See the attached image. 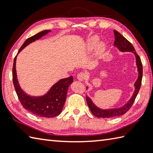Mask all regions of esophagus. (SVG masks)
I'll list each match as a JSON object with an SVG mask.
<instances>
[{
    "label": "esophagus",
    "instance_id": "1",
    "mask_svg": "<svg viewBox=\"0 0 153 153\" xmlns=\"http://www.w3.org/2000/svg\"><path fill=\"white\" fill-rule=\"evenodd\" d=\"M77 79L79 80V81H84L85 78H86V75H85L84 73H83V72H80V73L77 74Z\"/></svg>",
    "mask_w": 153,
    "mask_h": 153
}]
</instances>
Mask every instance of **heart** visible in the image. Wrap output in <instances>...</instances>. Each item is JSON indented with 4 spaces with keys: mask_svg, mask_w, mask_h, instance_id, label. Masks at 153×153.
<instances>
[{
    "mask_svg": "<svg viewBox=\"0 0 153 153\" xmlns=\"http://www.w3.org/2000/svg\"><path fill=\"white\" fill-rule=\"evenodd\" d=\"M98 43V38L97 37H93L91 39L89 40V46L90 48H94L96 46H97ZM102 46H100L99 47V51H102Z\"/></svg>",
    "mask_w": 153,
    "mask_h": 153,
    "instance_id": "b5f03b06",
    "label": "heart"
}]
</instances>
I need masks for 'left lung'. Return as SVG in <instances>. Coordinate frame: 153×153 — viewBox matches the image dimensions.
<instances>
[{"mask_svg": "<svg viewBox=\"0 0 153 153\" xmlns=\"http://www.w3.org/2000/svg\"><path fill=\"white\" fill-rule=\"evenodd\" d=\"M114 34H115V42H114V46H117L121 51L126 52L129 51L132 52L136 56V65L138 67V77L137 79L136 82L134 84L135 86V91L134 92V94L131 99L129 100L128 102L127 103L122 107L118 108H113V109H107L103 110L96 107L94 103L92 102V100L88 97H86V101L87 104L91 111L92 113L94 116L97 117H102V118H111L114 117H117V116L122 115L123 114L128 112L129 108L131 107L133 103L137 97V94L140 90L142 84V64L141 62V59L140 58L139 55L136 53L135 48L133 45L126 39L125 37L121 34L120 32H118L117 30H114Z\"/></svg>", "mask_w": 153, "mask_h": 153, "instance_id": "left-lung-1", "label": "left lung"}]
</instances>
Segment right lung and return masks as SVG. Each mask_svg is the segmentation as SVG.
<instances>
[{"instance_id": "obj_1", "label": "right lung", "mask_w": 153, "mask_h": 153, "mask_svg": "<svg viewBox=\"0 0 153 153\" xmlns=\"http://www.w3.org/2000/svg\"><path fill=\"white\" fill-rule=\"evenodd\" d=\"M49 32H50V30H44L27 38L25 41L24 45L21 46L19 51H18V53L25 46H26L33 41L39 39ZM16 57L17 56H15L13 66V82L15 92L17 93L18 98H19L23 107L25 109L30 111V113L39 116V117L48 118L54 117L59 115L62 111L65 102L68 88L69 85L74 81L73 77L70 76L67 78L59 80L57 83H56L51 88L48 94H46L44 97H31L30 96L25 94L22 91V90L20 88L19 84H18L16 69H15Z\"/></svg>"}]
</instances>
